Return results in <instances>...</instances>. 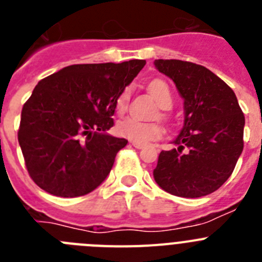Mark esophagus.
Returning <instances> with one entry per match:
<instances>
[{
  "label": "esophagus",
  "instance_id": "34e87169",
  "mask_svg": "<svg viewBox=\"0 0 262 262\" xmlns=\"http://www.w3.org/2000/svg\"><path fill=\"white\" fill-rule=\"evenodd\" d=\"M131 144H133L135 148H138V149H142V148L144 147V144H142V143H138V142H131Z\"/></svg>",
  "mask_w": 262,
  "mask_h": 262
}]
</instances>
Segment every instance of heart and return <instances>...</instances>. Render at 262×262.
I'll return each mask as SVG.
<instances>
[{
	"instance_id": "1",
	"label": "heart",
	"mask_w": 262,
	"mask_h": 262,
	"mask_svg": "<svg viewBox=\"0 0 262 262\" xmlns=\"http://www.w3.org/2000/svg\"><path fill=\"white\" fill-rule=\"evenodd\" d=\"M148 89L151 92L152 96L157 101L160 107L170 108L173 103L172 92L169 89L168 84L163 80H154L151 84L148 85ZM129 97H131V88H124L117 97L115 101V108L118 114H123L128 106ZM117 133L123 138L129 139L133 142L144 143L156 140L163 135V127L156 122H143L136 118L128 117L118 122Z\"/></svg>"
}]
</instances>
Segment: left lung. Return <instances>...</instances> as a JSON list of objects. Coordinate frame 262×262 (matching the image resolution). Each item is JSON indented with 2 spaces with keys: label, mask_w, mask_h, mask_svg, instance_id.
Returning a JSON list of instances; mask_svg holds the SVG:
<instances>
[{
  "label": "left lung",
  "mask_w": 262,
  "mask_h": 262,
  "mask_svg": "<svg viewBox=\"0 0 262 262\" xmlns=\"http://www.w3.org/2000/svg\"><path fill=\"white\" fill-rule=\"evenodd\" d=\"M184 98V127L177 148L161 151L155 181L168 193L200 198L217 190L244 147L245 118L233 90L210 69L182 60H155ZM185 147L186 152H182Z\"/></svg>",
  "instance_id": "1"
}]
</instances>
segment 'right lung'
Listing matches in <instances>:
<instances>
[{"instance_id": "right-lung-1", "label": "right lung", "mask_w": 262, "mask_h": 262, "mask_svg": "<svg viewBox=\"0 0 262 262\" xmlns=\"http://www.w3.org/2000/svg\"><path fill=\"white\" fill-rule=\"evenodd\" d=\"M145 60L76 64L43 78L23 105L18 142L32 181L75 198L105 181L126 139L106 134L119 93Z\"/></svg>"}]
</instances>
